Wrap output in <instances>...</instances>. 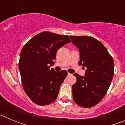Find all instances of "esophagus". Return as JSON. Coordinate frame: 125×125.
I'll list each match as a JSON object with an SVG mask.
<instances>
[{
	"label": "esophagus",
	"mask_w": 125,
	"mask_h": 125,
	"mask_svg": "<svg viewBox=\"0 0 125 125\" xmlns=\"http://www.w3.org/2000/svg\"><path fill=\"white\" fill-rule=\"evenodd\" d=\"M68 76H70V75H71V74H70V73H68Z\"/></svg>",
	"instance_id": "esophagus-1"
}]
</instances>
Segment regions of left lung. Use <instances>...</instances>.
I'll list each match as a JSON object with an SVG mask.
<instances>
[{
  "label": "left lung",
  "mask_w": 125,
  "mask_h": 125,
  "mask_svg": "<svg viewBox=\"0 0 125 125\" xmlns=\"http://www.w3.org/2000/svg\"><path fill=\"white\" fill-rule=\"evenodd\" d=\"M79 51V64L86 68L84 76L77 73L73 97L84 108L95 106L105 96L114 76V61L101 42L90 36H69Z\"/></svg>",
  "instance_id": "8db88e82"
}]
</instances>
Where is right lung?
<instances>
[{
  "mask_svg": "<svg viewBox=\"0 0 125 125\" xmlns=\"http://www.w3.org/2000/svg\"><path fill=\"white\" fill-rule=\"evenodd\" d=\"M69 42L68 36L42 32L23 47L19 69L24 91L34 103L44 106L56 100L68 73L57 72L50 67L54 64L57 51Z\"/></svg>",
  "mask_w": 125,
  "mask_h": 125,
  "instance_id": "1",
  "label": "right lung"
}]
</instances>
